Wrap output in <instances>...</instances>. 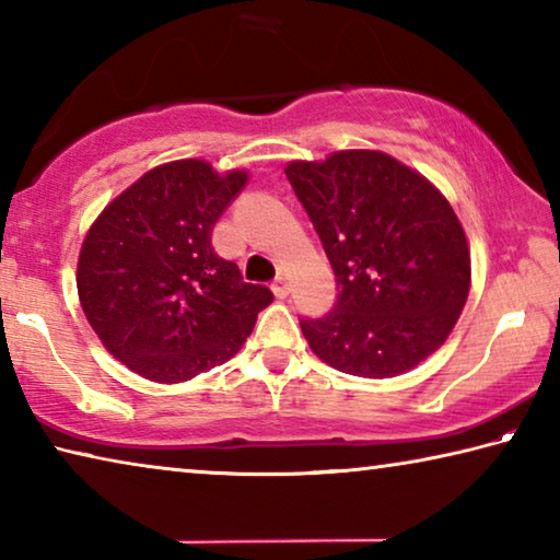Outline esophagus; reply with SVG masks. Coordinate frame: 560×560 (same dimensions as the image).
I'll list each match as a JSON object with an SVG mask.
<instances>
[{
    "label": "esophagus",
    "mask_w": 560,
    "mask_h": 560,
    "mask_svg": "<svg viewBox=\"0 0 560 560\" xmlns=\"http://www.w3.org/2000/svg\"><path fill=\"white\" fill-rule=\"evenodd\" d=\"M271 291H273V296H277V299L289 296V281H287V277H283V273H279V277L271 281Z\"/></svg>",
    "instance_id": "esophagus-1"
}]
</instances>
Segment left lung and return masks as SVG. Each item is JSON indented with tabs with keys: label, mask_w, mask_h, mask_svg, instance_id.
<instances>
[{
	"label": "left lung",
	"mask_w": 560,
	"mask_h": 560,
	"mask_svg": "<svg viewBox=\"0 0 560 560\" xmlns=\"http://www.w3.org/2000/svg\"><path fill=\"white\" fill-rule=\"evenodd\" d=\"M287 177L338 283L330 314L301 318L311 350L358 377L412 371L447 340L469 296V246L452 205L377 150L296 160Z\"/></svg>",
	"instance_id": "1"
}]
</instances>
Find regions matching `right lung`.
I'll return each mask as SVG.
<instances>
[{"instance_id": "1", "label": "right lung", "mask_w": 560, "mask_h": 560, "mask_svg": "<svg viewBox=\"0 0 560 560\" xmlns=\"http://www.w3.org/2000/svg\"><path fill=\"white\" fill-rule=\"evenodd\" d=\"M246 185L205 160L153 167L120 192L86 234L75 287L113 358L155 383L222 365L273 293L246 283L212 246V230Z\"/></svg>"}]
</instances>
